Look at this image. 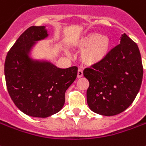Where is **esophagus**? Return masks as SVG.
Masks as SVG:
<instances>
[{
	"label": "esophagus",
	"instance_id": "34e87169",
	"mask_svg": "<svg viewBox=\"0 0 146 146\" xmlns=\"http://www.w3.org/2000/svg\"><path fill=\"white\" fill-rule=\"evenodd\" d=\"M82 76H83V71H82L81 69H78V70H77V78H80V77H81Z\"/></svg>",
	"mask_w": 146,
	"mask_h": 146
}]
</instances>
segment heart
Here are the masks:
<instances>
[{
    "label": "heart",
    "instance_id": "b5f03b06",
    "mask_svg": "<svg viewBox=\"0 0 146 146\" xmlns=\"http://www.w3.org/2000/svg\"><path fill=\"white\" fill-rule=\"evenodd\" d=\"M73 45L80 50L81 60L89 66L103 62L112 50V40L106 35L98 33H90L77 39Z\"/></svg>",
    "mask_w": 146,
    "mask_h": 146
}]
</instances>
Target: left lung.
Wrapping results in <instances>:
<instances>
[{
    "instance_id": "obj_1",
    "label": "left lung",
    "mask_w": 146,
    "mask_h": 146,
    "mask_svg": "<svg viewBox=\"0 0 146 146\" xmlns=\"http://www.w3.org/2000/svg\"><path fill=\"white\" fill-rule=\"evenodd\" d=\"M83 74L90 82L86 95L91 110L103 116L122 113L134 101L142 81L143 67L137 44L124 33L106 59L86 68Z\"/></svg>"
}]
</instances>
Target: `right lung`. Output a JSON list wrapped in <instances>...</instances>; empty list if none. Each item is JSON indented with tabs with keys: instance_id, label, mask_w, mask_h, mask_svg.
Segmentation results:
<instances>
[{
	"instance_id": "add662e5",
	"label": "right lung",
	"mask_w": 146,
	"mask_h": 146,
	"mask_svg": "<svg viewBox=\"0 0 146 146\" xmlns=\"http://www.w3.org/2000/svg\"><path fill=\"white\" fill-rule=\"evenodd\" d=\"M48 36L45 26L29 27L12 46L5 62L11 99L21 112L35 117H48L63 108L65 91L77 74V66L60 69L30 56L36 43Z\"/></svg>"
}]
</instances>
